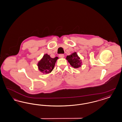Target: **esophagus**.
Returning a JSON list of instances; mask_svg holds the SVG:
<instances>
[{
	"mask_svg": "<svg viewBox=\"0 0 122 122\" xmlns=\"http://www.w3.org/2000/svg\"><path fill=\"white\" fill-rule=\"evenodd\" d=\"M59 57L60 58H64V55L63 54H60L59 55Z\"/></svg>",
	"mask_w": 122,
	"mask_h": 122,
	"instance_id": "34e87169",
	"label": "esophagus"
}]
</instances>
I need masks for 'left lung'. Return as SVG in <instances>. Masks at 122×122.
I'll list each match as a JSON object with an SVG mask.
<instances>
[{"label":"left lung","mask_w":122,"mask_h":122,"mask_svg":"<svg viewBox=\"0 0 122 122\" xmlns=\"http://www.w3.org/2000/svg\"><path fill=\"white\" fill-rule=\"evenodd\" d=\"M66 59L74 68H78L81 65V61L76 52L67 56Z\"/></svg>","instance_id":"left-lung-1"}]
</instances>
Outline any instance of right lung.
Listing matches in <instances>:
<instances>
[{"label": "right lung", "mask_w": 122, "mask_h": 122, "mask_svg": "<svg viewBox=\"0 0 122 122\" xmlns=\"http://www.w3.org/2000/svg\"><path fill=\"white\" fill-rule=\"evenodd\" d=\"M58 58L57 57L52 58L48 54H44L42 59L38 64L39 70L45 74L51 73L53 70L55 63Z\"/></svg>", "instance_id": "1"}]
</instances>
